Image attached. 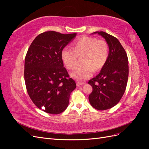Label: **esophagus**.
<instances>
[{
  "mask_svg": "<svg viewBox=\"0 0 149 149\" xmlns=\"http://www.w3.org/2000/svg\"><path fill=\"white\" fill-rule=\"evenodd\" d=\"M84 84V83H83V82H79V81L76 82V85H77V86H81Z\"/></svg>",
  "mask_w": 149,
  "mask_h": 149,
  "instance_id": "obj_1",
  "label": "esophagus"
}]
</instances>
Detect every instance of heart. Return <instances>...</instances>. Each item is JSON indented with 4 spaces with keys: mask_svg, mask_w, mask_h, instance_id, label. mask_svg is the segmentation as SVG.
I'll use <instances>...</instances> for the list:
<instances>
[{
    "mask_svg": "<svg viewBox=\"0 0 149 149\" xmlns=\"http://www.w3.org/2000/svg\"><path fill=\"white\" fill-rule=\"evenodd\" d=\"M73 48L65 47L61 53V60L67 69L73 70L77 65L78 56H82L83 66L76 68L71 76L78 81L91 77L94 70L98 71L105 65L109 56V47L104 40L84 36L73 45Z\"/></svg>",
    "mask_w": 149,
    "mask_h": 149,
    "instance_id": "heart-1",
    "label": "heart"
}]
</instances>
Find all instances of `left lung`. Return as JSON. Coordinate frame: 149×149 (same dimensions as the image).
<instances>
[{
  "label": "left lung",
  "instance_id": "1",
  "mask_svg": "<svg viewBox=\"0 0 149 149\" xmlns=\"http://www.w3.org/2000/svg\"><path fill=\"white\" fill-rule=\"evenodd\" d=\"M105 38L109 48L105 65L88 83L93 87L89 95L91 105L104 111L114 107L121 100L127 86L129 76L128 58L124 48L116 37L104 31H96Z\"/></svg>",
  "mask_w": 149,
  "mask_h": 149
}]
</instances>
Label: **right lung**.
Here are the masks:
<instances>
[{"instance_id": "obj_1", "label": "right lung", "mask_w": 149, "mask_h": 149, "mask_svg": "<svg viewBox=\"0 0 149 149\" xmlns=\"http://www.w3.org/2000/svg\"><path fill=\"white\" fill-rule=\"evenodd\" d=\"M76 35L54 31L38 35L25 58L26 91L34 104L47 113L58 114L68 106L76 83L63 66L61 53Z\"/></svg>"}]
</instances>
